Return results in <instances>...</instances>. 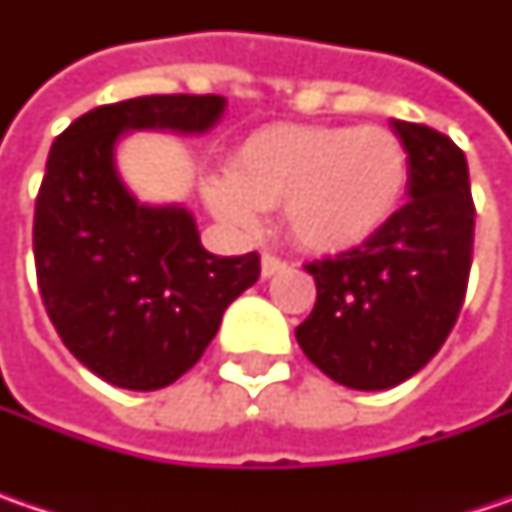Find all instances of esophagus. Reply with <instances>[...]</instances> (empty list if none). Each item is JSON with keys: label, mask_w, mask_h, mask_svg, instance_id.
Segmentation results:
<instances>
[{"label": "esophagus", "mask_w": 512, "mask_h": 512, "mask_svg": "<svg viewBox=\"0 0 512 512\" xmlns=\"http://www.w3.org/2000/svg\"><path fill=\"white\" fill-rule=\"evenodd\" d=\"M285 267H287L285 259L273 256V253H265V256H262V276H265V279L276 276V273H282Z\"/></svg>", "instance_id": "obj_1"}]
</instances>
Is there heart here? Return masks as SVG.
Returning <instances> with one entry per match:
<instances>
[{
	"instance_id": "b5f03b06",
	"label": "heart",
	"mask_w": 512,
	"mask_h": 512,
	"mask_svg": "<svg viewBox=\"0 0 512 512\" xmlns=\"http://www.w3.org/2000/svg\"><path fill=\"white\" fill-rule=\"evenodd\" d=\"M410 185V150L390 128L267 125L205 182L210 210L236 227L282 205L285 230L307 250H347L384 227Z\"/></svg>"
}]
</instances>
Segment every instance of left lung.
I'll list each match as a JSON object with an SVG mask.
<instances>
[{
	"instance_id": "1",
	"label": "left lung",
	"mask_w": 512,
	"mask_h": 512,
	"mask_svg": "<svg viewBox=\"0 0 512 512\" xmlns=\"http://www.w3.org/2000/svg\"><path fill=\"white\" fill-rule=\"evenodd\" d=\"M410 150V202L370 239L310 262L316 305L296 342L333 382L384 390L430 362L459 319L476 205L462 148L439 130L396 122Z\"/></svg>"
}]
</instances>
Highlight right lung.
Listing matches in <instances>:
<instances>
[{"mask_svg": "<svg viewBox=\"0 0 512 512\" xmlns=\"http://www.w3.org/2000/svg\"><path fill=\"white\" fill-rule=\"evenodd\" d=\"M225 105L213 93L139 96L93 108L53 139L33 213L36 282L65 347L116 387L176 382L262 273L256 250L207 253L185 207L139 205L113 165L125 130L202 133Z\"/></svg>", "mask_w": 512, "mask_h": 512, "instance_id": "right-lung-1", "label": "right lung"}]
</instances>
